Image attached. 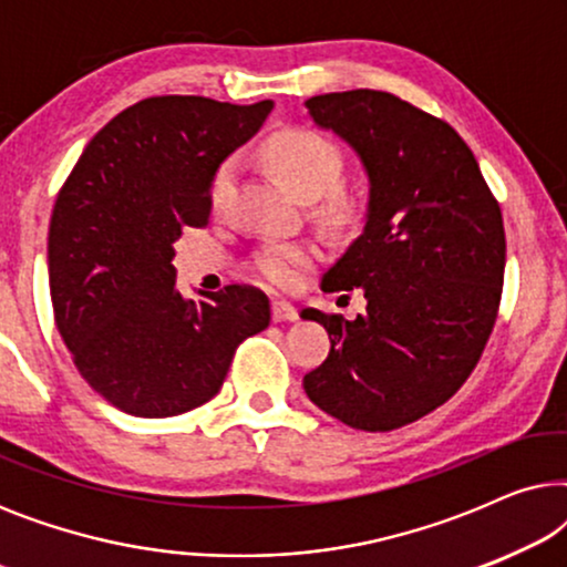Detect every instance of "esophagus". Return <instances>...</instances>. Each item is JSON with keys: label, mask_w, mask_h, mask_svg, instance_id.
<instances>
[{"label": "esophagus", "mask_w": 567, "mask_h": 567, "mask_svg": "<svg viewBox=\"0 0 567 567\" xmlns=\"http://www.w3.org/2000/svg\"><path fill=\"white\" fill-rule=\"evenodd\" d=\"M274 322H293L299 320V312L297 307L289 305V301H274Z\"/></svg>", "instance_id": "1"}]
</instances>
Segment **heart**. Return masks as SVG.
Instances as JSON below:
<instances>
[{
  "label": "heart",
  "instance_id": "b5f03b06",
  "mask_svg": "<svg viewBox=\"0 0 567 567\" xmlns=\"http://www.w3.org/2000/svg\"><path fill=\"white\" fill-rule=\"evenodd\" d=\"M268 165L281 175V181L299 196H320L328 193L324 206L338 219H353L359 214L361 200L351 193L338 190L336 183L343 173V152L320 131L312 128H284L266 142ZM235 159H224L216 167L212 181V200L221 204L235 177ZM320 258V247L315 243H266L255 252L252 270L262 281L278 289H289L301 274Z\"/></svg>",
  "mask_w": 567,
  "mask_h": 567
}]
</instances>
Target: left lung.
Returning <instances> with one entry per match:
<instances>
[{
  "instance_id": "1",
  "label": "left lung",
  "mask_w": 567,
  "mask_h": 567,
  "mask_svg": "<svg viewBox=\"0 0 567 567\" xmlns=\"http://www.w3.org/2000/svg\"><path fill=\"white\" fill-rule=\"evenodd\" d=\"M305 105L369 175L361 237L322 276L328 293L361 289L367 312L301 309L330 336L305 392L351 429L394 431L444 405L485 351L506 268L501 206L475 154L436 115L379 90Z\"/></svg>"
}]
</instances>
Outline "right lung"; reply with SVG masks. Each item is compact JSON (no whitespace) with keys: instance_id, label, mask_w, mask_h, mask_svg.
Returning <instances> with one entry per match:
<instances>
[{"instance_id":"obj_1","label":"right lung","mask_w":567,"mask_h":567,"mask_svg":"<svg viewBox=\"0 0 567 567\" xmlns=\"http://www.w3.org/2000/svg\"><path fill=\"white\" fill-rule=\"evenodd\" d=\"M270 100L159 95L105 123L49 227L53 320L84 382L123 413L169 417L221 390L237 346L270 322L268 297L231 284L175 289V243L206 227L216 167L258 134Z\"/></svg>"}]
</instances>
